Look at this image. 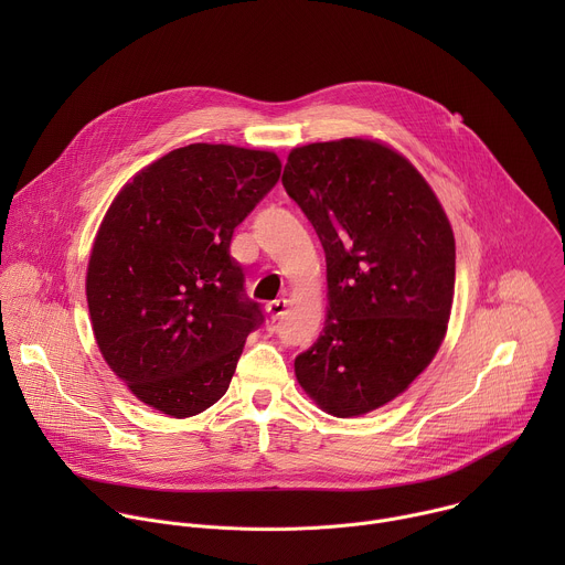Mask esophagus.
I'll return each mask as SVG.
<instances>
[{
  "mask_svg": "<svg viewBox=\"0 0 565 565\" xmlns=\"http://www.w3.org/2000/svg\"><path fill=\"white\" fill-rule=\"evenodd\" d=\"M286 306H288L286 299H275V301H270V303L266 306V310H268L270 319H279V317L286 312Z\"/></svg>",
  "mask_w": 565,
  "mask_h": 565,
  "instance_id": "obj_1",
  "label": "esophagus"
}]
</instances>
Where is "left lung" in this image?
<instances>
[{
	"label": "left lung",
	"instance_id": "obj_1",
	"mask_svg": "<svg viewBox=\"0 0 565 565\" xmlns=\"http://www.w3.org/2000/svg\"><path fill=\"white\" fill-rule=\"evenodd\" d=\"M281 183L321 241L329 281L324 331L295 375L324 412L369 414L427 369L447 333L451 225L420 172L375 140L297 147Z\"/></svg>",
	"mask_w": 565,
	"mask_h": 565
}]
</instances>
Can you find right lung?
Listing matches in <instances>:
<instances>
[{
  "mask_svg": "<svg viewBox=\"0 0 565 565\" xmlns=\"http://www.w3.org/2000/svg\"><path fill=\"white\" fill-rule=\"evenodd\" d=\"M279 174L273 151L196 142L138 172L107 210L87 303L105 362L145 405L190 418L227 391L264 324L230 241Z\"/></svg>",
  "mask_w": 565,
  "mask_h": 565,
  "instance_id": "add662e5",
  "label": "right lung"
}]
</instances>
